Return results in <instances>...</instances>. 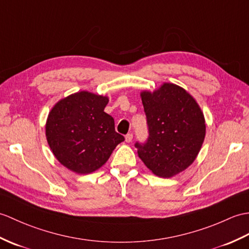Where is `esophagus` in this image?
Returning <instances> with one entry per match:
<instances>
[{
  "label": "esophagus",
  "instance_id": "1",
  "mask_svg": "<svg viewBox=\"0 0 249 249\" xmlns=\"http://www.w3.org/2000/svg\"><path fill=\"white\" fill-rule=\"evenodd\" d=\"M125 141L126 143H130L132 141V134H127L125 136Z\"/></svg>",
  "mask_w": 249,
  "mask_h": 249
}]
</instances>
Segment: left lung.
Wrapping results in <instances>:
<instances>
[{"label":"left lung","mask_w":249,"mask_h":249,"mask_svg":"<svg viewBox=\"0 0 249 249\" xmlns=\"http://www.w3.org/2000/svg\"><path fill=\"white\" fill-rule=\"evenodd\" d=\"M149 137L136 143L138 156L156 176L171 178L194 162L206 136L204 113L195 98L175 84L140 93Z\"/></svg>","instance_id":"1"}]
</instances>
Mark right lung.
<instances>
[{
	"label": "right lung",
	"instance_id": "1",
	"mask_svg": "<svg viewBox=\"0 0 249 249\" xmlns=\"http://www.w3.org/2000/svg\"><path fill=\"white\" fill-rule=\"evenodd\" d=\"M107 96L80 91L57 102L46 119L45 136L56 159L76 174H90L107 162L124 141L104 111Z\"/></svg>",
	"mask_w": 249,
	"mask_h": 249
}]
</instances>
